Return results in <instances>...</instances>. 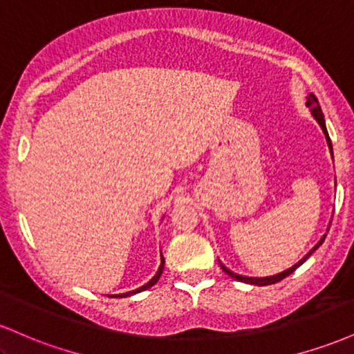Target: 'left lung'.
I'll return each instance as SVG.
<instances>
[{
    "instance_id": "obj_1",
    "label": "left lung",
    "mask_w": 354,
    "mask_h": 354,
    "mask_svg": "<svg viewBox=\"0 0 354 354\" xmlns=\"http://www.w3.org/2000/svg\"><path fill=\"white\" fill-rule=\"evenodd\" d=\"M306 106H310L311 116L315 118V120H316V123H318V124H319V128L323 129V133H324V138H326L328 148H330V153H331V156H333V145H331L330 135H328V129H326V123H324V116H323V111H321V108H319V103H318V100H316V96H315V95H310V96H308V98H306ZM328 230H330V228H328ZM324 238H326V234H323V238H321L319 241L316 243V245L313 246L311 250L308 251V253L304 254L303 258L299 259L298 263H296V265H293V266H291V268H288V270L281 271V273H278V274H273V276H263V278H254V276H243V274H238V273H234V271H231L230 268H226L225 265H223L221 261H219V265H221V270L225 271L226 274L231 276V278H233V279H236V281L248 283V284H256V286H268V284H274V283L281 281L283 278H286V276H290L291 273H293L295 270H298V268L301 266L303 263L306 261V259L310 258V256H311L313 253H315V251L318 250V248H319L321 245H323Z\"/></svg>"
}]
</instances>
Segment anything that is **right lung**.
<instances>
[{
    "mask_svg": "<svg viewBox=\"0 0 354 354\" xmlns=\"http://www.w3.org/2000/svg\"><path fill=\"white\" fill-rule=\"evenodd\" d=\"M163 270H165V258H163V254H161V265H160V268H158V271H156V274L153 276L151 279H149L148 283H145L143 286H140V288H136V290H133V291H128V293H120V295H111V298H126V296H133V295H136V293H141V291H145V290H148V288H151L153 284H156L158 283V279H160V276H161V273H163Z\"/></svg>",
    "mask_w": 354,
    "mask_h": 354,
    "instance_id": "right-lung-1",
    "label": "right lung"
}]
</instances>
